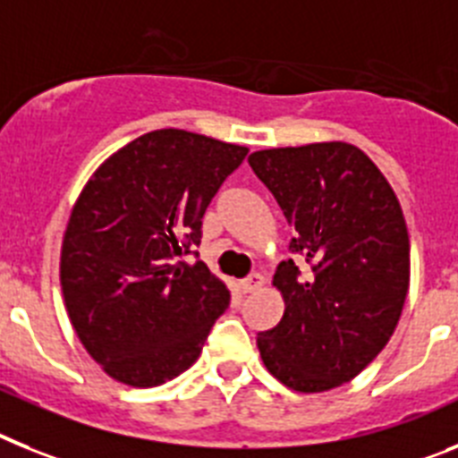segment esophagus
Returning a JSON list of instances; mask_svg holds the SVG:
<instances>
[{
  "label": "esophagus",
  "mask_w": 458,
  "mask_h": 458,
  "mask_svg": "<svg viewBox=\"0 0 458 458\" xmlns=\"http://www.w3.org/2000/svg\"><path fill=\"white\" fill-rule=\"evenodd\" d=\"M262 284H265L262 274H251V276H246L244 281H242V293H253V290L262 288Z\"/></svg>",
  "instance_id": "obj_1"
}]
</instances>
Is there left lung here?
<instances>
[{
    "instance_id": "obj_1",
    "label": "left lung",
    "mask_w": 458,
    "mask_h": 458,
    "mask_svg": "<svg viewBox=\"0 0 458 458\" xmlns=\"http://www.w3.org/2000/svg\"><path fill=\"white\" fill-rule=\"evenodd\" d=\"M249 163L295 230L290 251L311 265L276 267L285 311L258 334L262 364L295 392H327L394 334L411 284L403 212L376 163L348 142L260 149Z\"/></svg>"
}]
</instances>
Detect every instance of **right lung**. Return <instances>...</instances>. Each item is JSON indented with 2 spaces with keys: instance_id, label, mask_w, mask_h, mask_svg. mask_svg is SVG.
<instances>
[{
  "instance_id": "right-lung-1",
  "label": "right lung",
  "mask_w": 458,
  "mask_h": 458,
  "mask_svg": "<svg viewBox=\"0 0 458 458\" xmlns=\"http://www.w3.org/2000/svg\"><path fill=\"white\" fill-rule=\"evenodd\" d=\"M246 154L158 129L106 158L75 200L59 260L64 304L87 352L119 383L157 387L180 376L228 309L224 281L202 260L177 258L200 244L207 205Z\"/></svg>"
}]
</instances>
